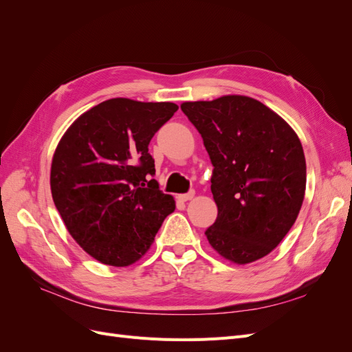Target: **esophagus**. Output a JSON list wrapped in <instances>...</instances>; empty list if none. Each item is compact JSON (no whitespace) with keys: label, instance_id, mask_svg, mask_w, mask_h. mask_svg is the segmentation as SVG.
I'll use <instances>...</instances> for the list:
<instances>
[{"label":"esophagus","instance_id":"1","mask_svg":"<svg viewBox=\"0 0 352 352\" xmlns=\"http://www.w3.org/2000/svg\"><path fill=\"white\" fill-rule=\"evenodd\" d=\"M194 197H195V192H194V190H190V192H188V194H180V195H177V199L185 202V201L192 199Z\"/></svg>","mask_w":352,"mask_h":352}]
</instances>
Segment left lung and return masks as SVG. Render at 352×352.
<instances>
[{"instance_id":"8db88e82","label":"left lung","mask_w":352,"mask_h":352,"mask_svg":"<svg viewBox=\"0 0 352 352\" xmlns=\"http://www.w3.org/2000/svg\"><path fill=\"white\" fill-rule=\"evenodd\" d=\"M214 166L217 219L206 236L219 255L248 264L270 254L301 210L307 167L300 138L282 117L245 95L180 105Z\"/></svg>"}]
</instances>
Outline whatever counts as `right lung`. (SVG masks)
Masks as SVG:
<instances>
[{"label": "right lung", "mask_w": 352, "mask_h": 352, "mask_svg": "<svg viewBox=\"0 0 352 352\" xmlns=\"http://www.w3.org/2000/svg\"><path fill=\"white\" fill-rule=\"evenodd\" d=\"M173 102L111 98L74 120L51 163V194L73 239L102 264L126 267L150 250L176 208L158 189L151 138Z\"/></svg>", "instance_id": "obj_1"}]
</instances>
